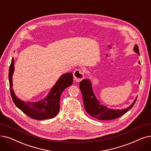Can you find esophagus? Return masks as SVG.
Returning a JSON list of instances; mask_svg holds the SVG:
<instances>
[{
    "instance_id": "1",
    "label": "esophagus",
    "mask_w": 151,
    "mask_h": 151,
    "mask_svg": "<svg viewBox=\"0 0 151 151\" xmlns=\"http://www.w3.org/2000/svg\"><path fill=\"white\" fill-rule=\"evenodd\" d=\"M73 76L77 82H80L84 78V72L81 70L77 69L74 71Z\"/></svg>"
}]
</instances>
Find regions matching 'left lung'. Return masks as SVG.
I'll use <instances>...</instances> for the list:
<instances>
[{
  "label": "left lung",
  "instance_id": "obj_1",
  "mask_svg": "<svg viewBox=\"0 0 151 151\" xmlns=\"http://www.w3.org/2000/svg\"><path fill=\"white\" fill-rule=\"evenodd\" d=\"M134 50L137 54L139 55V48L137 45H136ZM139 63H140V62ZM80 89L81 91L84 106L86 112L91 116L99 120H109L117 119V118L123 115L131 108H132L136 101L135 100L132 105H131L129 107L125 109L121 110L109 109L100 104V102L96 99L93 92V89H92L91 84L89 80H82L80 83Z\"/></svg>",
  "mask_w": 151,
  "mask_h": 151
}]
</instances>
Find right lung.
Listing matches in <instances>:
<instances>
[{"instance_id":"obj_1","label":"right lung","mask_w":151,"mask_h":151,"mask_svg":"<svg viewBox=\"0 0 151 151\" xmlns=\"http://www.w3.org/2000/svg\"><path fill=\"white\" fill-rule=\"evenodd\" d=\"M14 71V60L12 58L9 68V80L11 96L15 106L29 117L35 120L54 118L60 109V96L63 90L73 81L71 73L63 75L50 91L48 96L38 102H24L18 99L12 90V75Z\"/></svg>"}]
</instances>
